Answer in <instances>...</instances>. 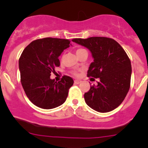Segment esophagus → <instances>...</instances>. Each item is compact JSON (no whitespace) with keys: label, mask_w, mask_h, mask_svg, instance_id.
I'll return each instance as SVG.
<instances>
[{"label":"esophagus","mask_w":148,"mask_h":148,"mask_svg":"<svg viewBox=\"0 0 148 148\" xmlns=\"http://www.w3.org/2000/svg\"><path fill=\"white\" fill-rule=\"evenodd\" d=\"M80 82H81L80 80H75V81H74V84H79Z\"/></svg>","instance_id":"34e87169"}]
</instances>
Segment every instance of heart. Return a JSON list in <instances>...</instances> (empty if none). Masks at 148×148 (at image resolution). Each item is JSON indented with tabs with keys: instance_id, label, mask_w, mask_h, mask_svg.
Instances as JSON below:
<instances>
[{
	"instance_id": "1",
	"label": "heart",
	"mask_w": 148,
	"mask_h": 148,
	"mask_svg": "<svg viewBox=\"0 0 148 148\" xmlns=\"http://www.w3.org/2000/svg\"><path fill=\"white\" fill-rule=\"evenodd\" d=\"M84 49H77V51H76V53H77H77H79V52L82 51H84Z\"/></svg>"
}]
</instances>
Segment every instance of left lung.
I'll list each match as a JSON object with an SVG mask.
<instances>
[{"label": "left lung", "instance_id": "8db88e82", "mask_svg": "<svg viewBox=\"0 0 148 148\" xmlns=\"http://www.w3.org/2000/svg\"><path fill=\"white\" fill-rule=\"evenodd\" d=\"M73 42L90 51L94 62L89 65L88 77L99 79L84 94L89 107L99 112H108L123 102L130 86L132 67L122 47L112 38L90 37L74 38Z\"/></svg>", "mask_w": 148, "mask_h": 148}]
</instances>
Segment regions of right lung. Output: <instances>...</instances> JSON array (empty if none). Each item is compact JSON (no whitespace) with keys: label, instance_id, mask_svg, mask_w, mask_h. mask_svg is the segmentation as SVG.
I'll use <instances>...</instances> for the list:
<instances>
[{"label":"right lung","instance_id":"right-lung-1","mask_svg":"<svg viewBox=\"0 0 148 148\" xmlns=\"http://www.w3.org/2000/svg\"><path fill=\"white\" fill-rule=\"evenodd\" d=\"M70 45L67 39L45 38L32 41L22 52L18 61L21 82L29 100L37 107L50 110L66 99L72 79L64 76L57 82L50 76L60 65L59 56Z\"/></svg>","mask_w":148,"mask_h":148}]
</instances>
